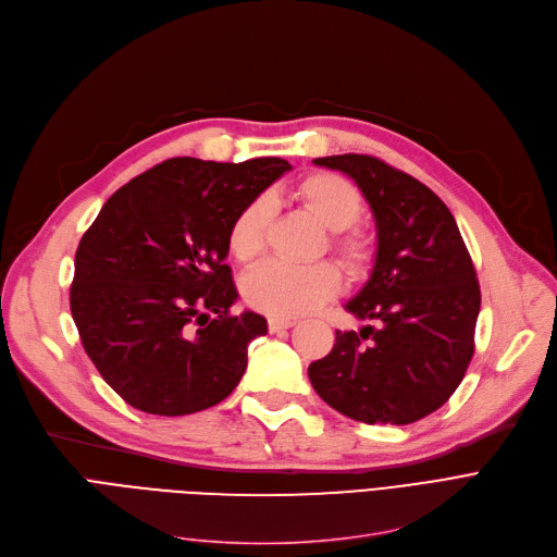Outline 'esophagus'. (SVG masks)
<instances>
[{
	"label": "esophagus",
	"mask_w": 557,
	"mask_h": 557,
	"mask_svg": "<svg viewBox=\"0 0 557 557\" xmlns=\"http://www.w3.org/2000/svg\"><path fill=\"white\" fill-rule=\"evenodd\" d=\"M296 325V320H290V318H269V332L271 334H277V332H284V330H290Z\"/></svg>",
	"instance_id": "esophagus-1"
}]
</instances>
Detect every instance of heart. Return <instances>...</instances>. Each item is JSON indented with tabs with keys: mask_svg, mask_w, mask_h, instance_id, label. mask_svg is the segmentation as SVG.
Wrapping results in <instances>:
<instances>
[{
	"mask_svg": "<svg viewBox=\"0 0 557 557\" xmlns=\"http://www.w3.org/2000/svg\"><path fill=\"white\" fill-rule=\"evenodd\" d=\"M305 208L332 230L330 248L347 273L361 275L372 259V242L352 230L361 210V191L343 175L318 171L300 181L296 189ZM273 216L271 196L261 194L234 216L227 234L230 252L239 261H255L267 246V232ZM341 288V273L330 261L290 263L273 259L250 271L244 280L246 302L271 315H300L332 300Z\"/></svg>",
	"mask_w": 557,
	"mask_h": 557,
	"instance_id": "b5f03b06",
	"label": "heart"
}]
</instances>
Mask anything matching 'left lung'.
<instances>
[{
  "label": "left lung",
  "instance_id": "1",
  "mask_svg": "<svg viewBox=\"0 0 557 557\" xmlns=\"http://www.w3.org/2000/svg\"><path fill=\"white\" fill-rule=\"evenodd\" d=\"M313 164L349 175L370 205L374 267L345 309L379 327L336 330L332 352L309 366L311 386L357 422H418L454 395L474 355L481 288L472 257L447 205L413 175L359 153Z\"/></svg>",
  "mask_w": 557,
  "mask_h": 557
}]
</instances>
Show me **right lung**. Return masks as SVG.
<instances>
[{
	"label": "right lung",
	"instance_id": "right-lung-1",
	"mask_svg": "<svg viewBox=\"0 0 557 557\" xmlns=\"http://www.w3.org/2000/svg\"><path fill=\"white\" fill-rule=\"evenodd\" d=\"M290 164L171 158L116 189L83 234L70 309L106 384L137 411L189 416L223 401L267 318L237 300L230 225Z\"/></svg>",
	"mask_w": 557,
	"mask_h": 557
}]
</instances>
